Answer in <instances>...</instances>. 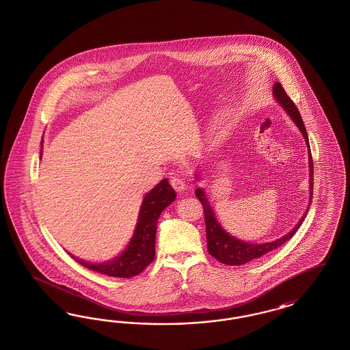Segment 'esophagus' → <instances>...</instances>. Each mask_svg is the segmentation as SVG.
Masks as SVG:
<instances>
[{
	"label": "esophagus",
	"mask_w": 350,
	"mask_h": 350,
	"mask_svg": "<svg viewBox=\"0 0 350 350\" xmlns=\"http://www.w3.org/2000/svg\"><path fill=\"white\" fill-rule=\"evenodd\" d=\"M170 186L177 191V192H183L186 190V182L180 176H174L170 178Z\"/></svg>",
	"instance_id": "34e87169"
}]
</instances>
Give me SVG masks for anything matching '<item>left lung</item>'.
I'll use <instances>...</instances> for the list:
<instances>
[{"label": "left lung", "instance_id": "left-lung-1", "mask_svg": "<svg viewBox=\"0 0 350 350\" xmlns=\"http://www.w3.org/2000/svg\"><path fill=\"white\" fill-rule=\"evenodd\" d=\"M273 96H275V100L278 101V104L286 110L287 114L295 122L297 128L303 133V137L306 138V142H307L308 148H309V151H308V154H309V157H308L309 158V191H310L309 192L310 193L309 200H312V196H313V160H312V154H310V148H309L306 126L303 123V119L300 117V113L297 110V105L288 97L286 91L284 90L281 83H275V85H273ZM195 193H196L198 199L202 202V209H204V218H205V226H206L208 252L217 260H219L223 265H245L250 260L262 258L263 255L268 254L269 252H272L277 247H280L281 245L285 244L297 233L299 227L306 219L309 206H310V202H309L307 212L301 217V219L297 222V226L290 232L285 234V236H282L281 239H277L272 243H265V244H249V243H244V241L233 237L230 233L226 232L223 230L222 226L215 219L212 206L209 205V202H208V199H206V196H205V193H204L202 189H196Z\"/></svg>", "mask_w": 350, "mask_h": 350}]
</instances>
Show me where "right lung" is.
Here are the masks:
<instances>
[{"instance_id":"add662e5","label":"right lung","mask_w":350,"mask_h":350,"mask_svg":"<svg viewBox=\"0 0 350 350\" xmlns=\"http://www.w3.org/2000/svg\"><path fill=\"white\" fill-rule=\"evenodd\" d=\"M174 199L176 191L170 187L168 180H160L152 190L145 195L138 213L136 230L122 254L101 265L83 262L73 255L72 258L85 268L110 277L131 278L133 275H139L155 258L157 223L161 212L170 202H174Z\"/></svg>"}]
</instances>
